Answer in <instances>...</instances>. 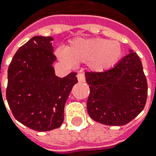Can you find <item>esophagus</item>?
<instances>
[{"mask_svg":"<svg viewBox=\"0 0 156 156\" xmlns=\"http://www.w3.org/2000/svg\"><path fill=\"white\" fill-rule=\"evenodd\" d=\"M77 79L80 82H84L85 81V75L82 73H78L77 74Z\"/></svg>","mask_w":156,"mask_h":156,"instance_id":"1","label":"esophagus"}]
</instances>
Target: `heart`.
Returning <instances> with one entry per match:
<instances>
[{
    "mask_svg": "<svg viewBox=\"0 0 156 156\" xmlns=\"http://www.w3.org/2000/svg\"><path fill=\"white\" fill-rule=\"evenodd\" d=\"M122 54L120 42L101 38L75 39L66 48L56 50L57 56L69 65L88 62L91 69L99 72L113 68Z\"/></svg>",
    "mask_w": 156,
    "mask_h": 156,
    "instance_id": "obj_1",
    "label": "heart"
}]
</instances>
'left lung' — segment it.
<instances>
[{
  "label": "left lung",
  "instance_id": "8db88e82",
  "mask_svg": "<svg viewBox=\"0 0 156 156\" xmlns=\"http://www.w3.org/2000/svg\"><path fill=\"white\" fill-rule=\"evenodd\" d=\"M89 85L87 109L94 121L109 126H122L143 110L147 83L139 56L130 52L110 69L86 72Z\"/></svg>",
  "mask_w": 156,
  "mask_h": 156
}]
</instances>
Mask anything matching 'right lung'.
Here are the masks:
<instances>
[{
    "instance_id": "right-lung-1",
    "label": "right lung",
    "mask_w": 156,
    "mask_h": 156,
    "mask_svg": "<svg viewBox=\"0 0 156 156\" xmlns=\"http://www.w3.org/2000/svg\"><path fill=\"white\" fill-rule=\"evenodd\" d=\"M52 37L34 36L17 50L8 70L6 97L15 119L35 131L59 128L76 73L60 78L52 67L56 60Z\"/></svg>"
}]
</instances>
